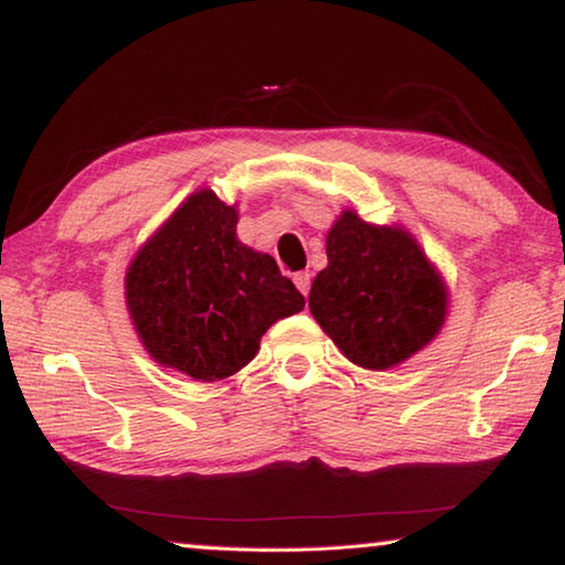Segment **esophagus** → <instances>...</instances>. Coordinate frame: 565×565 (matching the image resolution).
Here are the masks:
<instances>
[{
    "instance_id": "obj_1",
    "label": "esophagus",
    "mask_w": 565,
    "mask_h": 565,
    "mask_svg": "<svg viewBox=\"0 0 565 565\" xmlns=\"http://www.w3.org/2000/svg\"><path fill=\"white\" fill-rule=\"evenodd\" d=\"M294 284H296V289H299L306 296V294H309V289H311V274L309 271L294 274Z\"/></svg>"
}]
</instances>
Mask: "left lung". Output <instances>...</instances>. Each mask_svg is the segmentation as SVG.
<instances>
[{"label":"left lung","mask_w":565,"mask_h":565,"mask_svg":"<svg viewBox=\"0 0 565 565\" xmlns=\"http://www.w3.org/2000/svg\"><path fill=\"white\" fill-rule=\"evenodd\" d=\"M327 256L309 309L351 363L394 369L441 333L451 294L404 226L369 224L343 209L327 234Z\"/></svg>","instance_id":"left-lung-1"}]
</instances>
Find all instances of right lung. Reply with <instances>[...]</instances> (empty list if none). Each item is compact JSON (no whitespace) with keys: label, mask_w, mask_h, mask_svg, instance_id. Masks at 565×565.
<instances>
[{"label":"right lung","mask_w":565,"mask_h":565,"mask_svg":"<svg viewBox=\"0 0 565 565\" xmlns=\"http://www.w3.org/2000/svg\"><path fill=\"white\" fill-rule=\"evenodd\" d=\"M236 222V204L196 189L124 276L141 347L159 366L194 381L234 376L259 353L266 329L303 309L271 256L238 242Z\"/></svg>","instance_id":"right-lung-1"}]
</instances>
